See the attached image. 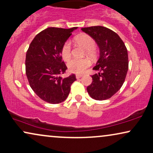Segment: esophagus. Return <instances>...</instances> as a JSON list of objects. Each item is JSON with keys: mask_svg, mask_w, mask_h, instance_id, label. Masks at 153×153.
I'll return each instance as SVG.
<instances>
[{"mask_svg": "<svg viewBox=\"0 0 153 153\" xmlns=\"http://www.w3.org/2000/svg\"><path fill=\"white\" fill-rule=\"evenodd\" d=\"M83 76V75H81V74H77L76 76V78H80V77H82Z\"/></svg>", "mask_w": 153, "mask_h": 153, "instance_id": "esophagus-1", "label": "esophagus"}]
</instances>
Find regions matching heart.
<instances>
[{
    "instance_id": "obj_1",
    "label": "heart",
    "mask_w": 153,
    "mask_h": 153,
    "mask_svg": "<svg viewBox=\"0 0 153 153\" xmlns=\"http://www.w3.org/2000/svg\"><path fill=\"white\" fill-rule=\"evenodd\" d=\"M76 42L79 46L85 49V53L89 57H93L94 55V48L95 47V41L91 36L86 34H79L76 37ZM62 57L64 60L67 61L71 57V47L70 42L67 41L62 46ZM91 65V62L88 59H74L68 62V68L71 72L74 74H82Z\"/></svg>"
}]
</instances>
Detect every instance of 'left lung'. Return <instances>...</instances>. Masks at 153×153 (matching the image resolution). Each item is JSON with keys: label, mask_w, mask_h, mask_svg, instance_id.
I'll use <instances>...</instances> for the list:
<instances>
[{"label": "left lung", "mask_w": 153, "mask_h": 153, "mask_svg": "<svg viewBox=\"0 0 153 153\" xmlns=\"http://www.w3.org/2000/svg\"><path fill=\"white\" fill-rule=\"evenodd\" d=\"M82 30L95 40L100 56L88 86V94L96 100L110 98L122 87L128 70V55L125 44L118 34L103 26L83 27Z\"/></svg>", "instance_id": "left-lung-1"}]
</instances>
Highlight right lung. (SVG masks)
I'll return each instance as SVG.
<instances>
[{
  "label": "right lung",
  "instance_id": "1",
  "mask_svg": "<svg viewBox=\"0 0 153 153\" xmlns=\"http://www.w3.org/2000/svg\"><path fill=\"white\" fill-rule=\"evenodd\" d=\"M77 27L69 29L48 27L32 41L25 58V73L32 89L43 100L58 104L68 97L76 80L71 74L62 77L67 69L62 61V46Z\"/></svg>",
  "mask_w": 153,
  "mask_h": 153
}]
</instances>
